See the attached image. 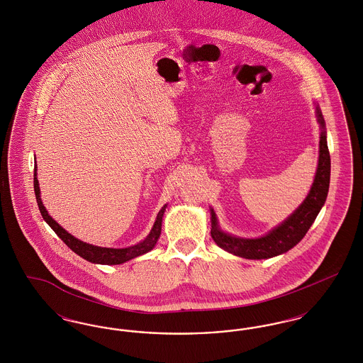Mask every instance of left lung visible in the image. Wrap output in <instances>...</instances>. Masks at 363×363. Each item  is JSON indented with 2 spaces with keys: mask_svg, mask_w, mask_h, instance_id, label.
<instances>
[{
  "mask_svg": "<svg viewBox=\"0 0 363 363\" xmlns=\"http://www.w3.org/2000/svg\"><path fill=\"white\" fill-rule=\"evenodd\" d=\"M317 120L323 129L321 138H320L318 167H317V173L314 177L311 191L305 199V201L287 220L277 225V228H274L267 235L261 238H255V240L237 238L219 230L215 212L213 209H211V213H212L211 235L218 246L225 249V252H230L235 256L245 257V259H271L277 255L286 253L306 235L308 230L311 228L320 209L323 208L327 200L329 178H330V156H329L328 144H327L325 122L318 106H317Z\"/></svg>",
  "mask_w": 363,
  "mask_h": 363,
  "instance_id": "1",
  "label": "left lung"
}]
</instances>
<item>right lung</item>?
<instances>
[{
	"instance_id": "add662e5",
	"label": "right lung",
	"mask_w": 363,
	"mask_h": 363,
	"mask_svg": "<svg viewBox=\"0 0 363 363\" xmlns=\"http://www.w3.org/2000/svg\"><path fill=\"white\" fill-rule=\"evenodd\" d=\"M36 163V162H35ZM34 190L35 196H36V203L40 211L42 218L46 220V223L52 227L54 233L65 242V245L72 249L76 255H79L80 257L89 261V262H95V264H107V265H117L122 264L125 261L135 259L138 256H141L147 252H150L156 245V241L160 235V230H162V218L163 213L166 211L167 206H163L162 209L159 211L157 216H156L155 225L152 227L150 235L143 242H140L135 246L130 247H125V249H110V247H99V246H94L86 242L79 241L77 238H74L73 235H70L68 231H65L61 225H58L52 216L48 213L46 208L42 204L40 200V190H39V184H38V178H36V164L34 169Z\"/></svg>"
}]
</instances>
